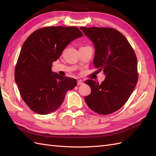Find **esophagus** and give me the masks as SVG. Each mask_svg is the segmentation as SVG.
<instances>
[{"label": "esophagus", "mask_w": 156, "mask_h": 156, "mask_svg": "<svg viewBox=\"0 0 156 156\" xmlns=\"http://www.w3.org/2000/svg\"><path fill=\"white\" fill-rule=\"evenodd\" d=\"M78 82V85H82L83 84H84V82H82V80H78L77 81Z\"/></svg>", "instance_id": "1"}]
</instances>
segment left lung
<instances>
[{
  "label": "left lung",
  "mask_w": 156,
  "mask_h": 156,
  "mask_svg": "<svg viewBox=\"0 0 156 156\" xmlns=\"http://www.w3.org/2000/svg\"><path fill=\"white\" fill-rule=\"evenodd\" d=\"M95 46L94 64L106 78L100 84L87 80L91 94L85 96L88 106L96 113L108 115L127 102L137 82V58L128 41L112 28L80 27Z\"/></svg>",
  "instance_id": "8db88e82"
}]
</instances>
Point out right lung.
I'll return each instance as SVG.
<instances>
[{"label":"right lung","instance_id":"right-lung-1","mask_svg":"<svg viewBox=\"0 0 156 156\" xmlns=\"http://www.w3.org/2000/svg\"><path fill=\"white\" fill-rule=\"evenodd\" d=\"M83 34L77 27H46L29 36L22 47L14 70L20 96L36 113L45 115L57 110L76 80L52 72V62L64 49Z\"/></svg>","mask_w":156,"mask_h":156}]
</instances>
